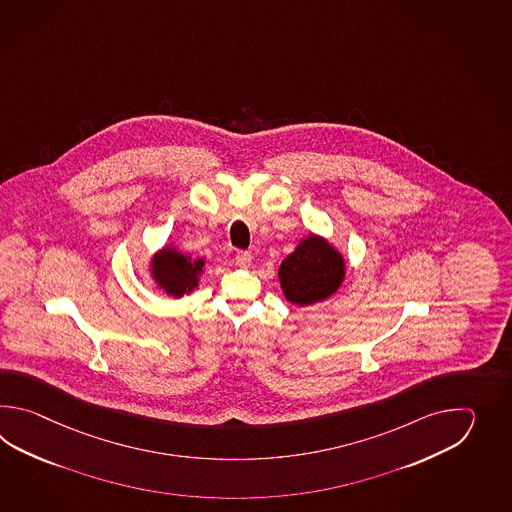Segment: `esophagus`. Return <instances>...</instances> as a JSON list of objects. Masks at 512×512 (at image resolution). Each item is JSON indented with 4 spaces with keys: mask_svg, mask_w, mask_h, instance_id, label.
Masks as SVG:
<instances>
[{
    "mask_svg": "<svg viewBox=\"0 0 512 512\" xmlns=\"http://www.w3.org/2000/svg\"><path fill=\"white\" fill-rule=\"evenodd\" d=\"M234 260H236V263H238V265H240V267H249V265H251V261H252L251 252L238 251V252H236V258H234Z\"/></svg>",
    "mask_w": 512,
    "mask_h": 512,
    "instance_id": "34e87169",
    "label": "esophagus"
}]
</instances>
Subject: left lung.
Returning <instances> with one entry per match:
<instances>
[{"label": "left lung", "mask_w": 512, "mask_h": 512, "mask_svg": "<svg viewBox=\"0 0 512 512\" xmlns=\"http://www.w3.org/2000/svg\"><path fill=\"white\" fill-rule=\"evenodd\" d=\"M344 280V261L322 238L309 236L280 265V282L289 302L311 305L326 300Z\"/></svg>", "instance_id": "left-lung-1"}]
</instances>
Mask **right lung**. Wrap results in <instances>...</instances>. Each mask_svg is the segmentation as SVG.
Instances as JSON below:
<instances>
[{
	"instance_id": "right-lung-1",
	"label": "right lung",
	"mask_w": 512,
	"mask_h": 512,
	"mask_svg": "<svg viewBox=\"0 0 512 512\" xmlns=\"http://www.w3.org/2000/svg\"><path fill=\"white\" fill-rule=\"evenodd\" d=\"M205 261L188 260L183 254L172 249H164L153 260L152 274L164 291L174 296L190 293L197 285V276L203 271Z\"/></svg>"
}]
</instances>
